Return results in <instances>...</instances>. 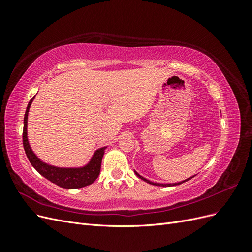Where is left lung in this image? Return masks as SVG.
Masks as SVG:
<instances>
[{"instance_id":"obj_1","label":"left lung","mask_w":252,"mask_h":252,"mask_svg":"<svg viewBox=\"0 0 252 252\" xmlns=\"http://www.w3.org/2000/svg\"><path fill=\"white\" fill-rule=\"evenodd\" d=\"M135 172V174L138 175V177L141 179V180H143V181H145V182H147V183H149V184H151V185H156V186H163V187H170V186H175V185H180V184H182V183H184V182H186V181H189V180H191L193 177H191V178H189V179H187V180H185V181H183V182H180V183H174V184H159V183H154V182H151V181H149V180H147V179H145V178H143L142 175H140L138 172L136 171H134Z\"/></svg>"}]
</instances>
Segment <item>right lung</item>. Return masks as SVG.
<instances>
[{"label": "right lung", "instance_id": "obj_1", "mask_svg": "<svg viewBox=\"0 0 252 252\" xmlns=\"http://www.w3.org/2000/svg\"><path fill=\"white\" fill-rule=\"evenodd\" d=\"M34 96L29 101L24 116V128H23V146H24L25 154L34 169L42 174L44 178H46L50 182L55 183L58 186L66 188V189H77L88 186L97 179L101 170L102 158L105 152V148L97 149L90 162L84 167L80 168H60V167L51 166L46 163L42 162L37 158L32 149L30 148V145L27 139V118L30 105H32Z\"/></svg>", "mask_w": 252, "mask_h": 252}]
</instances>
